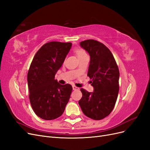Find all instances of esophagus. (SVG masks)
I'll list each match as a JSON object with an SVG mask.
<instances>
[{
  "instance_id": "1",
  "label": "esophagus",
  "mask_w": 150,
  "mask_h": 150,
  "mask_svg": "<svg viewBox=\"0 0 150 150\" xmlns=\"http://www.w3.org/2000/svg\"><path fill=\"white\" fill-rule=\"evenodd\" d=\"M73 90H79V87H76V86L73 85Z\"/></svg>"
}]
</instances>
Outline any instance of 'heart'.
Instances as JSON below:
<instances>
[{"mask_svg": "<svg viewBox=\"0 0 150 150\" xmlns=\"http://www.w3.org/2000/svg\"><path fill=\"white\" fill-rule=\"evenodd\" d=\"M74 52L77 55V57H78L79 59H81L82 58H83L84 56H87V54L86 53V51L81 48H76L74 50Z\"/></svg>", "mask_w": 150, "mask_h": 150, "instance_id": "1", "label": "heart"}]
</instances>
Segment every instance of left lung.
<instances>
[{"label":"left lung","mask_w":150,"mask_h":150,"mask_svg":"<svg viewBox=\"0 0 150 150\" xmlns=\"http://www.w3.org/2000/svg\"><path fill=\"white\" fill-rule=\"evenodd\" d=\"M80 45L90 55L87 76L94 89L89 92L81 88L79 104L85 115L99 120L109 115L115 105L119 91V69L111 51L103 43L87 40Z\"/></svg>","instance_id":"1"}]
</instances>
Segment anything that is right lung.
<instances>
[{
    "label": "right lung",
    "instance_id": "1",
    "mask_svg": "<svg viewBox=\"0 0 150 150\" xmlns=\"http://www.w3.org/2000/svg\"><path fill=\"white\" fill-rule=\"evenodd\" d=\"M71 46V43H46L30 64L27 74L30 102L35 114L42 119L51 120L60 117L70 99L71 85L59 84L54 76Z\"/></svg>",
    "mask_w": 150,
    "mask_h": 150
}]
</instances>
